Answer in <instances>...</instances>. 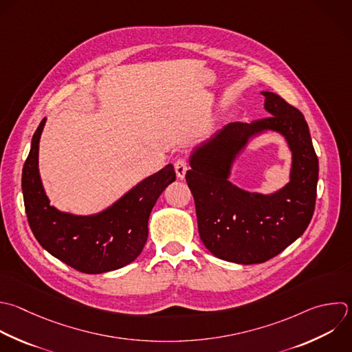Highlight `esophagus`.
Returning a JSON list of instances; mask_svg holds the SVG:
<instances>
[{
  "instance_id": "34e87169",
  "label": "esophagus",
  "mask_w": 352,
  "mask_h": 352,
  "mask_svg": "<svg viewBox=\"0 0 352 352\" xmlns=\"http://www.w3.org/2000/svg\"><path fill=\"white\" fill-rule=\"evenodd\" d=\"M187 169H188V166H187V164H186L184 160H177V161L175 162V170H176V175H177V177H179L180 180H183V179L186 177Z\"/></svg>"
}]
</instances>
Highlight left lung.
<instances>
[{
  "mask_svg": "<svg viewBox=\"0 0 352 352\" xmlns=\"http://www.w3.org/2000/svg\"><path fill=\"white\" fill-rule=\"evenodd\" d=\"M261 95L271 117L231 122L197 144L186 175L201 241L213 256L236 264L279 254L302 235L315 209L318 158L304 116L276 94ZM267 131L280 134L292 153L289 182L268 195L243 190L229 180L234 161L250 138Z\"/></svg>",
  "mask_w": 352,
  "mask_h": 352,
  "instance_id": "1",
  "label": "left lung"
}]
</instances>
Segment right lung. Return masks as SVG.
<instances>
[{
  "label": "right lung",
  "instance_id": "obj_1",
  "mask_svg": "<svg viewBox=\"0 0 352 352\" xmlns=\"http://www.w3.org/2000/svg\"><path fill=\"white\" fill-rule=\"evenodd\" d=\"M47 118L38 125L22 173V191L30 228L54 257L85 274H103L131 264L148 236L150 213L176 180L172 164L143 179L116 202L92 214H74L51 205L44 188L38 153Z\"/></svg>",
  "mask_w": 352,
  "mask_h": 352
}]
</instances>
